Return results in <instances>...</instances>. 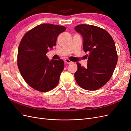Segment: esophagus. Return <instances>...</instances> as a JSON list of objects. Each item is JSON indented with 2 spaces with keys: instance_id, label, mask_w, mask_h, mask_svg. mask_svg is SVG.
Returning <instances> with one entry per match:
<instances>
[{
  "instance_id": "34e87169",
  "label": "esophagus",
  "mask_w": 131,
  "mask_h": 131,
  "mask_svg": "<svg viewBox=\"0 0 131 131\" xmlns=\"http://www.w3.org/2000/svg\"><path fill=\"white\" fill-rule=\"evenodd\" d=\"M64 62L66 63L67 64H71V63H73L72 61H70L69 59H66L64 60Z\"/></svg>"
}]
</instances>
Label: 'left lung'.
I'll use <instances>...</instances> for the list:
<instances>
[{"instance_id": "obj_1", "label": "left lung", "mask_w": 131, "mask_h": 131, "mask_svg": "<svg viewBox=\"0 0 131 131\" xmlns=\"http://www.w3.org/2000/svg\"><path fill=\"white\" fill-rule=\"evenodd\" d=\"M75 30L83 37L84 51L89 52L86 68L77 63L75 80L85 90H98L112 78L117 64L118 57L114 41L108 31L97 26L79 25Z\"/></svg>"}]
</instances>
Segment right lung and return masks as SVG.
<instances>
[{
    "instance_id": "right-lung-1",
    "label": "right lung",
    "mask_w": 131,
    "mask_h": 131,
    "mask_svg": "<svg viewBox=\"0 0 131 131\" xmlns=\"http://www.w3.org/2000/svg\"><path fill=\"white\" fill-rule=\"evenodd\" d=\"M64 26L44 23L28 31L18 46L17 63L22 78L31 88L42 92L52 90L58 84L64 67L62 59L49 61L46 53L56 44Z\"/></svg>"
}]
</instances>
